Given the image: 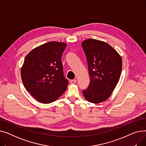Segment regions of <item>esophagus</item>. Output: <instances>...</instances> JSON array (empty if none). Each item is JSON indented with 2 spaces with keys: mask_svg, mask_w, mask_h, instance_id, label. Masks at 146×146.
Returning <instances> with one entry per match:
<instances>
[{
  "mask_svg": "<svg viewBox=\"0 0 146 146\" xmlns=\"http://www.w3.org/2000/svg\"><path fill=\"white\" fill-rule=\"evenodd\" d=\"M76 80H75V79H74V80H71L70 81V82H71V84H74L76 83Z\"/></svg>",
  "mask_w": 146,
  "mask_h": 146,
  "instance_id": "esophagus-1",
  "label": "esophagus"
}]
</instances>
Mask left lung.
<instances>
[{"mask_svg": "<svg viewBox=\"0 0 146 146\" xmlns=\"http://www.w3.org/2000/svg\"><path fill=\"white\" fill-rule=\"evenodd\" d=\"M81 45L87 59L90 79L83 95L92 103H100L110 97L116 87L121 73L122 59L105 42L88 39Z\"/></svg>", "mask_w": 146, "mask_h": 146, "instance_id": "obj_1", "label": "left lung"}]
</instances>
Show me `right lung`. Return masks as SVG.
<instances>
[{
  "label": "right lung",
  "instance_id": "1",
  "mask_svg": "<svg viewBox=\"0 0 146 146\" xmlns=\"http://www.w3.org/2000/svg\"><path fill=\"white\" fill-rule=\"evenodd\" d=\"M66 44L49 42L32 50L26 56L21 68L24 86L38 101L48 104L65 91L68 81L65 78L61 56Z\"/></svg>",
  "mask_w": 146,
  "mask_h": 146
}]
</instances>
